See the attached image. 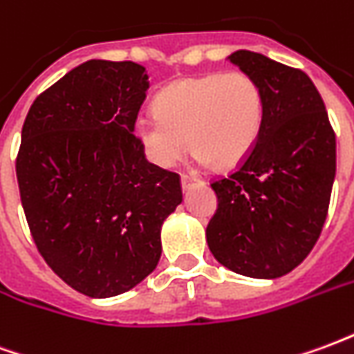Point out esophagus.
<instances>
[{
	"label": "esophagus",
	"instance_id": "obj_1",
	"mask_svg": "<svg viewBox=\"0 0 354 354\" xmlns=\"http://www.w3.org/2000/svg\"><path fill=\"white\" fill-rule=\"evenodd\" d=\"M197 182H199L197 178L187 176V174H184V176H182V189H184V192H185V189H189V187L197 184Z\"/></svg>",
	"mask_w": 354,
	"mask_h": 354
}]
</instances>
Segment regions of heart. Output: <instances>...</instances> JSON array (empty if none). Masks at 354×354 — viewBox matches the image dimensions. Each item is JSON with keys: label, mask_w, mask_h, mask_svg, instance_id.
<instances>
[{"label": "heart", "mask_w": 354, "mask_h": 354, "mask_svg": "<svg viewBox=\"0 0 354 354\" xmlns=\"http://www.w3.org/2000/svg\"><path fill=\"white\" fill-rule=\"evenodd\" d=\"M157 115L136 124L149 161L170 169L187 149L201 165L237 169L258 144L266 98L246 72H210L170 83L155 98Z\"/></svg>", "instance_id": "heart-1"}]
</instances>
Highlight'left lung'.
Returning <instances> with one entry per match:
<instances>
[{"mask_svg": "<svg viewBox=\"0 0 354 354\" xmlns=\"http://www.w3.org/2000/svg\"><path fill=\"white\" fill-rule=\"evenodd\" d=\"M227 60L260 83L266 119L241 169L212 184L218 208L207 243L231 271L277 279L307 258L326 222L335 134L307 73L252 50Z\"/></svg>", "mask_w": 354, "mask_h": 354, "instance_id": "left-lung-1", "label": "left lung"}]
</instances>
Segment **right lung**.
<instances>
[{
  "label": "right lung",
  "instance_id": "1",
  "mask_svg": "<svg viewBox=\"0 0 354 354\" xmlns=\"http://www.w3.org/2000/svg\"><path fill=\"white\" fill-rule=\"evenodd\" d=\"M144 66L87 60L41 93L22 127L17 180L37 250L88 297L129 292L161 258V225L182 203L176 172L134 136Z\"/></svg>",
  "mask_w": 354,
  "mask_h": 354
}]
</instances>
